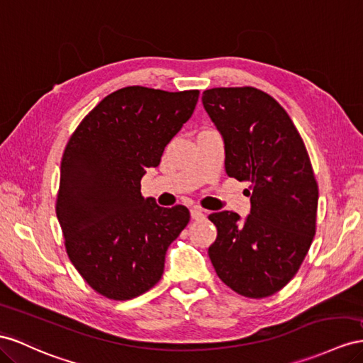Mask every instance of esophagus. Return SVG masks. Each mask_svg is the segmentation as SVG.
I'll use <instances>...</instances> for the list:
<instances>
[{
    "label": "esophagus",
    "mask_w": 363,
    "mask_h": 363,
    "mask_svg": "<svg viewBox=\"0 0 363 363\" xmlns=\"http://www.w3.org/2000/svg\"><path fill=\"white\" fill-rule=\"evenodd\" d=\"M191 217H192V220H197L199 221V220H203L206 217V213L200 208H192L191 209Z\"/></svg>",
    "instance_id": "34e87169"
}]
</instances>
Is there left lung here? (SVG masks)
Returning a JSON list of instances; mask_svg holds the SVG:
<instances>
[{
    "mask_svg": "<svg viewBox=\"0 0 363 363\" xmlns=\"http://www.w3.org/2000/svg\"><path fill=\"white\" fill-rule=\"evenodd\" d=\"M203 106L224 142L229 177L250 183V213L215 212L208 253L238 295L267 298L296 275L316 232L318 183L308 152L286 110L253 86L211 88Z\"/></svg>",
    "mask_w": 363,
    "mask_h": 363,
    "instance_id": "obj_1",
    "label": "left lung"
}]
</instances>
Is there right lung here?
<instances>
[{
    "mask_svg": "<svg viewBox=\"0 0 363 363\" xmlns=\"http://www.w3.org/2000/svg\"><path fill=\"white\" fill-rule=\"evenodd\" d=\"M199 94L121 88L84 117L65 146L56 215L68 258L105 298L126 301L152 289L169 244L189 223L184 206L143 199L140 180L159 166Z\"/></svg>",
    "mask_w": 363,
    "mask_h": 363,
    "instance_id": "add662e5",
    "label": "right lung"
}]
</instances>
